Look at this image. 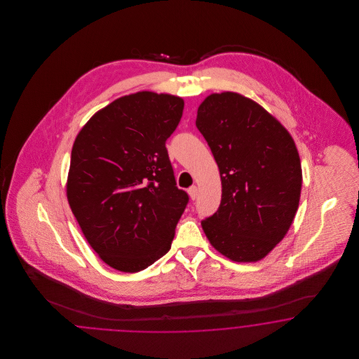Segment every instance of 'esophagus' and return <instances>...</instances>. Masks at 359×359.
Instances as JSON below:
<instances>
[{
    "instance_id": "esophagus-1",
    "label": "esophagus",
    "mask_w": 359,
    "mask_h": 359,
    "mask_svg": "<svg viewBox=\"0 0 359 359\" xmlns=\"http://www.w3.org/2000/svg\"><path fill=\"white\" fill-rule=\"evenodd\" d=\"M188 194H189V198H191L192 201H195V199L198 198V188L195 187V186H192V187L188 189Z\"/></svg>"
}]
</instances>
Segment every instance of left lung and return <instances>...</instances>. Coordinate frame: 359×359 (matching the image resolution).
<instances>
[{"label": "left lung", "mask_w": 359, "mask_h": 359, "mask_svg": "<svg viewBox=\"0 0 359 359\" xmlns=\"http://www.w3.org/2000/svg\"><path fill=\"white\" fill-rule=\"evenodd\" d=\"M196 128L222 180L218 210L202 221L210 243L237 262H255L285 237L299 207L302 164L287 129L237 93L211 94Z\"/></svg>", "instance_id": "left-lung-1"}]
</instances>
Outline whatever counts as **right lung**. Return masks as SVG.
I'll list each match as a JSON object with an SVG mask.
<instances>
[{
  "mask_svg": "<svg viewBox=\"0 0 359 359\" xmlns=\"http://www.w3.org/2000/svg\"><path fill=\"white\" fill-rule=\"evenodd\" d=\"M183 109L179 97L140 91L100 110L75 138L69 207L91 248L121 272L164 256L187 207L165 148Z\"/></svg>",
  "mask_w": 359,
  "mask_h": 359,
  "instance_id": "obj_1",
  "label": "right lung"
}]
</instances>
